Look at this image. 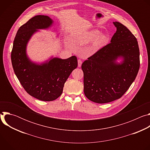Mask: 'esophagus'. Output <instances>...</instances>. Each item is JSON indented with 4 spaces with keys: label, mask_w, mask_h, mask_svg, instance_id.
Instances as JSON below:
<instances>
[{
    "label": "esophagus",
    "mask_w": 150,
    "mask_h": 150,
    "mask_svg": "<svg viewBox=\"0 0 150 150\" xmlns=\"http://www.w3.org/2000/svg\"><path fill=\"white\" fill-rule=\"evenodd\" d=\"M82 60L81 59H78V67H81V65H82Z\"/></svg>",
    "instance_id": "esophagus-1"
}]
</instances>
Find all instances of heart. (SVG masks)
<instances>
[{"mask_svg": "<svg viewBox=\"0 0 150 150\" xmlns=\"http://www.w3.org/2000/svg\"><path fill=\"white\" fill-rule=\"evenodd\" d=\"M94 40L95 41L88 50L91 53L96 52L99 47L108 41V37L105 34H100V31L98 30H93L81 35L78 38V41L79 44L85 45L89 44Z\"/></svg>", "mask_w": 150, "mask_h": 150, "instance_id": "b5f03b06", "label": "heart"}]
</instances>
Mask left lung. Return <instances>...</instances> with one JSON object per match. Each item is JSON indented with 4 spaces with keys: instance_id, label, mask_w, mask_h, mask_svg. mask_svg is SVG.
I'll return each instance as SVG.
<instances>
[{
    "instance_id": "obj_1",
    "label": "left lung",
    "mask_w": 150,
    "mask_h": 150,
    "mask_svg": "<svg viewBox=\"0 0 150 150\" xmlns=\"http://www.w3.org/2000/svg\"><path fill=\"white\" fill-rule=\"evenodd\" d=\"M113 24L117 30L111 42L88 57L81 66L85 96L97 103L120 98L135 79L139 69V49L136 37L122 24ZM119 57L124 58L121 64L115 63Z\"/></svg>"
}]
</instances>
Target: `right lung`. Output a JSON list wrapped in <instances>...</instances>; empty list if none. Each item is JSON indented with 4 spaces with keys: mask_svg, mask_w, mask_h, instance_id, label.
I'll return each instance as SVG.
<instances>
[{
    "mask_svg": "<svg viewBox=\"0 0 150 150\" xmlns=\"http://www.w3.org/2000/svg\"><path fill=\"white\" fill-rule=\"evenodd\" d=\"M53 21L48 16L37 15L21 26L15 37L11 52L14 72L24 90L40 100L50 101L62 93L64 84L78 67L75 56L67 59L53 58L49 62L37 65L26 54L27 44L37 29L49 28Z\"/></svg>",
    "mask_w": 150,
    "mask_h": 150,
    "instance_id": "obj_1",
    "label": "right lung"
}]
</instances>
